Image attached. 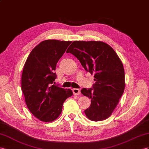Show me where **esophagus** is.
<instances>
[{
    "instance_id": "34e87169",
    "label": "esophagus",
    "mask_w": 149,
    "mask_h": 149,
    "mask_svg": "<svg viewBox=\"0 0 149 149\" xmlns=\"http://www.w3.org/2000/svg\"><path fill=\"white\" fill-rule=\"evenodd\" d=\"M72 91H73V93L75 95H80V89H78V88H73L72 89Z\"/></svg>"
}]
</instances>
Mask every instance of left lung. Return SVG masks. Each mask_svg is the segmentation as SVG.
Instances as JSON below:
<instances>
[{"label":"left lung","mask_w":149,"mask_h":149,"mask_svg":"<svg viewBox=\"0 0 149 149\" xmlns=\"http://www.w3.org/2000/svg\"><path fill=\"white\" fill-rule=\"evenodd\" d=\"M77 57L82 67L94 75L93 88L81 90L91 99V106L85 110L92 121L105 120L111 116L125 89L123 63L114 50L102 41L72 42L67 50Z\"/></svg>","instance_id":"left-lung-1"}]
</instances>
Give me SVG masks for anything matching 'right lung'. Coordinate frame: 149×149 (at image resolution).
Returning a JSON list of instances; mask_svg holds the SVG:
<instances>
[{
	"instance_id": "1",
	"label": "right lung",
	"mask_w": 149,
	"mask_h": 149,
	"mask_svg": "<svg viewBox=\"0 0 149 149\" xmlns=\"http://www.w3.org/2000/svg\"><path fill=\"white\" fill-rule=\"evenodd\" d=\"M72 41L45 40L30 53L24 66L21 87L29 110L39 120L53 122L62 111L65 100L73 95L70 89L52 85L57 75V63Z\"/></svg>"
}]
</instances>
